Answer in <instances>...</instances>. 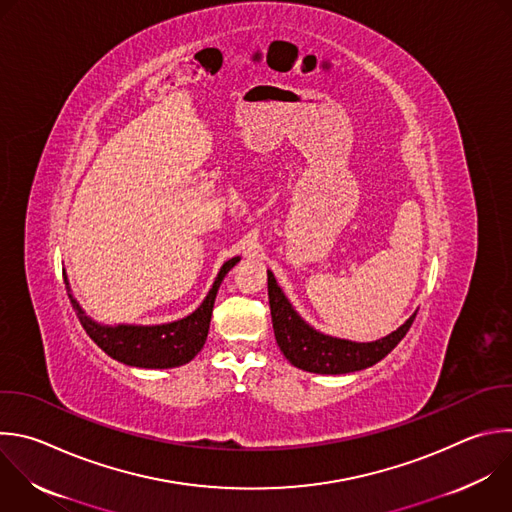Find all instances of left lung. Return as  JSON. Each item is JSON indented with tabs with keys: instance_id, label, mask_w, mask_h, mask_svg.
Listing matches in <instances>:
<instances>
[{
	"instance_id": "1",
	"label": "left lung",
	"mask_w": 512,
	"mask_h": 512,
	"mask_svg": "<svg viewBox=\"0 0 512 512\" xmlns=\"http://www.w3.org/2000/svg\"><path fill=\"white\" fill-rule=\"evenodd\" d=\"M267 291L279 350L289 364L313 374H350L378 364L402 342L418 313L416 309L396 331L376 342H352V339L333 337L311 327L295 311L271 271H267Z\"/></svg>"
}]
</instances>
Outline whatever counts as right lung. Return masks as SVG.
Returning a JSON list of instances; mask_svg holds the SVG:
<instances>
[{
	"mask_svg": "<svg viewBox=\"0 0 512 512\" xmlns=\"http://www.w3.org/2000/svg\"><path fill=\"white\" fill-rule=\"evenodd\" d=\"M239 261L241 257H233L223 263V267L219 269V275L215 277L213 287L209 289L207 297L193 313L177 321L156 323V325L98 323L96 319L86 315L78 299L72 295L66 271H64V281H66L68 297L72 301V307L82 327L102 352H106L112 360L132 368L168 370V368H179L189 364L203 350L221 281Z\"/></svg>",
	"mask_w": 512,
	"mask_h": 512,
	"instance_id": "obj_1",
	"label": "right lung"
}]
</instances>
